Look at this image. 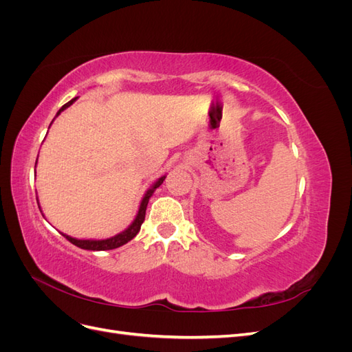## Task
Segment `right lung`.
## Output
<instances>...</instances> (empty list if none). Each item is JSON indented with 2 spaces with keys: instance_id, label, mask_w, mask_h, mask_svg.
<instances>
[{
  "instance_id": "1",
  "label": "right lung",
  "mask_w": 352,
  "mask_h": 352,
  "mask_svg": "<svg viewBox=\"0 0 352 352\" xmlns=\"http://www.w3.org/2000/svg\"><path fill=\"white\" fill-rule=\"evenodd\" d=\"M76 100H78V98H73V100H70L67 104L63 105V107L57 111L56 117H58V114H60L61 111H65L67 107H70V105H72L74 101H76ZM52 122H54V120H52ZM52 122H51V124H52ZM51 124H50V126H51ZM36 163H38V160H36ZM36 163H35V167H36ZM164 179H166V176H162L160 179H157L155 182H154V185L146 190L144 198H142V201H141V204H140V210H138L136 217L133 219V221L131 223L129 228L124 229V230L120 232V233H117V235H114V236H111V238H107V239H78V238H72V236L66 235V233H61V235L66 236L67 241H70L73 245H76V247H79V248H82V250H89V251H107V250H114V248L122 247V245L127 243V242H129L131 239H133V238L138 235V232H140L141 225H142L144 220H145V211H146L148 201H150V198L153 197L154 190H155L160 185L163 184ZM38 206H39V204H38ZM39 210H41V208H39Z\"/></svg>"
}]
</instances>
